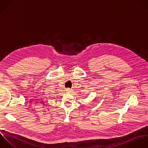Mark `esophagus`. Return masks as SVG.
I'll return each instance as SVG.
<instances>
[{
    "instance_id": "esophagus-1",
    "label": "esophagus",
    "mask_w": 148,
    "mask_h": 148,
    "mask_svg": "<svg viewBox=\"0 0 148 148\" xmlns=\"http://www.w3.org/2000/svg\"><path fill=\"white\" fill-rule=\"evenodd\" d=\"M66 91H67V92H68V93H71V91H72V90H71L70 88H67Z\"/></svg>"
}]
</instances>
